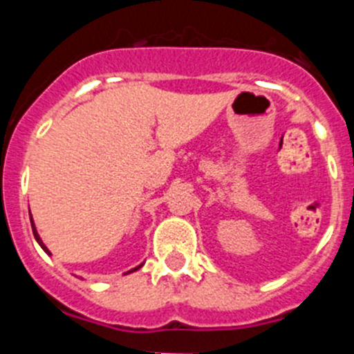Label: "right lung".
<instances>
[{
	"mask_svg": "<svg viewBox=\"0 0 354 354\" xmlns=\"http://www.w3.org/2000/svg\"><path fill=\"white\" fill-rule=\"evenodd\" d=\"M30 220H31V228H33V236H35L37 243H39V245H40V246H42V250H44V252H46V253H49V250H48V248H46V245H44V243H42V239H40L39 232H37V228H35V225H33V218H30ZM138 268H142V266H138ZM138 268H134V270H131V271H129V273H133V271H136V270H138Z\"/></svg>",
	"mask_w": 354,
	"mask_h": 354,
	"instance_id": "right-lung-1",
	"label": "right lung"
}]
</instances>
